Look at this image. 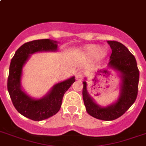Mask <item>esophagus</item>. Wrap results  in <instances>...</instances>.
Instances as JSON below:
<instances>
[{"label":"esophagus","instance_id":"esophagus-1","mask_svg":"<svg viewBox=\"0 0 146 146\" xmlns=\"http://www.w3.org/2000/svg\"><path fill=\"white\" fill-rule=\"evenodd\" d=\"M83 73L82 71H79L78 73H76V79L77 80H82L83 79Z\"/></svg>","mask_w":146,"mask_h":146}]
</instances>
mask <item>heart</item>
Masks as SVG:
<instances>
[{"label": "heart", "instance_id": "heart-1", "mask_svg": "<svg viewBox=\"0 0 146 146\" xmlns=\"http://www.w3.org/2000/svg\"><path fill=\"white\" fill-rule=\"evenodd\" d=\"M85 50L88 55H93L96 53V56L99 58H102L106 54V50L104 47L98 49L96 45H88L85 47Z\"/></svg>", "mask_w": 146, "mask_h": 146}]
</instances>
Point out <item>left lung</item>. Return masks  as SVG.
Here are the masks:
<instances>
[{
  "label": "left lung",
  "instance_id": "1",
  "mask_svg": "<svg viewBox=\"0 0 146 146\" xmlns=\"http://www.w3.org/2000/svg\"><path fill=\"white\" fill-rule=\"evenodd\" d=\"M112 49L109 66L122 73L121 95L115 104L102 108L96 104L86 91V83L83 82V97L87 113L98 119L110 121L120 117L135 103L137 98L139 71L135 58L122 43L108 40ZM107 72V70H104Z\"/></svg>",
  "mask_w": 146,
  "mask_h": 146
}]
</instances>
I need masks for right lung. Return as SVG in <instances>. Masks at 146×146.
<instances>
[{
  "label": "right lung",
  "instance_id": "1",
  "mask_svg": "<svg viewBox=\"0 0 146 146\" xmlns=\"http://www.w3.org/2000/svg\"><path fill=\"white\" fill-rule=\"evenodd\" d=\"M56 42L49 39L30 41L23 44L11 60L7 79V90L15 109L21 115L30 119L41 121L55 115L60 109L63 96L76 80L75 78L72 77L56 84L50 93L40 100H32L21 90L22 68L30 54L38 51L56 50Z\"/></svg>",
  "mask_w": 146,
  "mask_h": 146
}]
</instances>
